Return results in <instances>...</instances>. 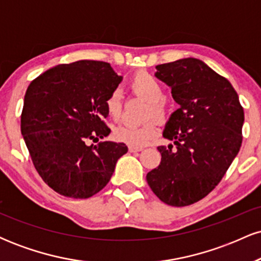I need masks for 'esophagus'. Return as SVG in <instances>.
I'll use <instances>...</instances> for the list:
<instances>
[{"label":"esophagus","instance_id":"obj_1","mask_svg":"<svg viewBox=\"0 0 261 261\" xmlns=\"http://www.w3.org/2000/svg\"><path fill=\"white\" fill-rule=\"evenodd\" d=\"M128 151H130V152H140V151H142V147H136V146H128Z\"/></svg>","mask_w":261,"mask_h":261}]
</instances>
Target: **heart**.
I'll use <instances>...</instances> for the list:
<instances>
[{
  "label": "heart",
  "instance_id": "1",
  "mask_svg": "<svg viewBox=\"0 0 261 261\" xmlns=\"http://www.w3.org/2000/svg\"><path fill=\"white\" fill-rule=\"evenodd\" d=\"M128 89L136 97L142 98L148 101L146 108L145 119L154 118L155 120L163 121L167 118V103L163 99V87L157 79L147 72H139L134 74L128 81ZM106 110L108 116L113 121H119L121 118V100L118 92H113L106 99ZM157 124L153 120H149L140 126H122L114 130V139L119 142H124L130 146H143L151 141L157 135Z\"/></svg>",
  "mask_w": 261,
  "mask_h": 261
}]
</instances>
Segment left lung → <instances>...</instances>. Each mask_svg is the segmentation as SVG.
I'll use <instances>...</instances> for the list:
<instances>
[{
    "label": "left lung",
    "instance_id": "1",
    "mask_svg": "<svg viewBox=\"0 0 261 261\" xmlns=\"http://www.w3.org/2000/svg\"><path fill=\"white\" fill-rule=\"evenodd\" d=\"M155 77L179 104L163 133L175 146L157 147L161 164L146 179L161 201L181 207L208 195L226 174L242 146L244 110L229 81L201 60L158 65Z\"/></svg>",
    "mask_w": 261,
    "mask_h": 261
}]
</instances>
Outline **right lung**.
<instances>
[{
  "label": "right lung",
  "instance_id": "add662e5",
  "mask_svg": "<svg viewBox=\"0 0 261 261\" xmlns=\"http://www.w3.org/2000/svg\"><path fill=\"white\" fill-rule=\"evenodd\" d=\"M120 82L108 62L81 60L49 68L27 88L20 131L39 175L60 195L97 194L127 152L125 143L87 145L110 134L106 99Z\"/></svg>",
  "mask_w": 261,
  "mask_h": 261
}]
</instances>
